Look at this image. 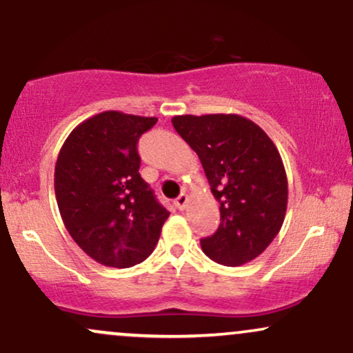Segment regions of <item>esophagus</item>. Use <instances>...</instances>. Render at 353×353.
I'll return each instance as SVG.
<instances>
[{"label":"esophagus","mask_w":353,"mask_h":353,"mask_svg":"<svg viewBox=\"0 0 353 353\" xmlns=\"http://www.w3.org/2000/svg\"><path fill=\"white\" fill-rule=\"evenodd\" d=\"M188 201H189V197L185 196V194H181L179 197H177L176 201H174V204H176V208L179 209V210H182L185 208V204H188Z\"/></svg>","instance_id":"esophagus-1"}]
</instances>
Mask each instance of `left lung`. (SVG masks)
Wrapping results in <instances>:
<instances>
[{"mask_svg":"<svg viewBox=\"0 0 353 353\" xmlns=\"http://www.w3.org/2000/svg\"><path fill=\"white\" fill-rule=\"evenodd\" d=\"M172 125L199 156L219 202L221 224L201 239L214 262L237 267L261 255L281 230L287 176L270 137L237 114L174 116Z\"/></svg>","mask_w":353,"mask_h":353,"instance_id":"left-lung-1","label":"left lung"}]
</instances>
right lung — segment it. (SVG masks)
Here are the masks:
<instances>
[{"label":"right lung","mask_w":353,"mask_h":353,"mask_svg":"<svg viewBox=\"0 0 353 353\" xmlns=\"http://www.w3.org/2000/svg\"><path fill=\"white\" fill-rule=\"evenodd\" d=\"M156 117L106 111L81 123L64 141L54 192L72 241L103 265L145 261L169 210L139 174L137 141Z\"/></svg>","instance_id":"right-lung-1"}]
</instances>
